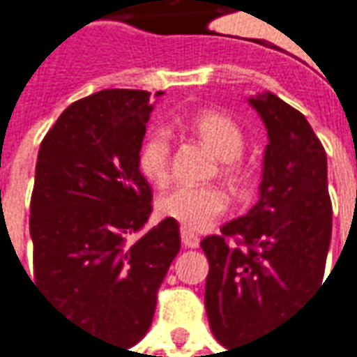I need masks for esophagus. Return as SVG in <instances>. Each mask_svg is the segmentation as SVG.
I'll use <instances>...</instances> for the list:
<instances>
[{
    "mask_svg": "<svg viewBox=\"0 0 357 357\" xmlns=\"http://www.w3.org/2000/svg\"><path fill=\"white\" fill-rule=\"evenodd\" d=\"M181 243H183V247H188V249H197V247H199V237L193 235L188 229L181 227Z\"/></svg>",
    "mask_w": 357,
    "mask_h": 357,
    "instance_id": "obj_1",
    "label": "esophagus"
}]
</instances>
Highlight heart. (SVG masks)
<instances>
[{"label":"heart","instance_id":"heart-1","mask_svg":"<svg viewBox=\"0 0 357 357\" xmlns=\"http://www.w3.org/2000/svg\"><path fill=\"white\" fill-rule=\"evenodd\" d=\"M193 134L221 158V174L231 181L241 178L243 166L239 155L245 146L241 128L217 110H202L190 120ZM172 140L166 130H152L138 150V169L154 185H164L169 179ZM225 191L215 185L205 188H178L158 199V211L167 219L178 221L188 231H205L227 211Z\"/></svg>","mask_w":357,"mask_h":357}]
</instances>
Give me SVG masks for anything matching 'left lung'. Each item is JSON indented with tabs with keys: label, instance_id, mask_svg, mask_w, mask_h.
I'll use <instances>...</instances> for the list:
<instances>
[{
	"label": "left lung",
	"instance_id": "1",
	"mask_svg": "<svg viewBox=\"0 0 357 357\" xmlns=\"http://www.w3.org/2000/svg\"><path fill=\"white\" fill-rule=\"evenodd\" d=\"M249 105L268 134L261 197L202 241L205 310L225 348L263 338L298 310L322 284L332 237L326 152L308 120L273 93Z\"/></svg>",
	"mask_w": 357,
	"mask_h": 357
}]
</instances>
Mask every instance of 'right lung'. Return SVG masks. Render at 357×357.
Listing matches in <instances>:
<instances>
[{"mask_svg":"<svg viewBox=\"0 0 357 357\" xmlns=\"http://www.w3.org/2000/svg\"><path fill=\"white\" fill-rule=\"evenodd\" d=\"M152 100L146 91L108 89L73 102L35 166V284L73 324L122 348L148 332L179 251L178 221L167 217L128 239L152 213V188L138 169Z\"/></svg>","mask_w":357,"mask_h":357,"instance_id":"obj_1","label":"right lung"}]
</instances>
